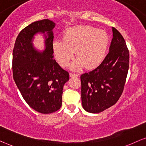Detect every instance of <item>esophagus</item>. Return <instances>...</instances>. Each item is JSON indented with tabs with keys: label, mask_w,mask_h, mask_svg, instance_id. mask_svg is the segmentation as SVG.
Wrapping results in <instances>:
<instances>
[{
	"label": "esophagus",
	"mask_w": 146,
	"mask_h": 146,
	"mask_svg": "<svg viewBox=\"0 0 146 146\" xmlns=\"http://www.w3.org/2000/svg\"><path fill=\"white\" fill-rule=\"evenodd\" d=\"M70 78L78 77V74H72V73H70Z\"/></svg>",
	"instance_id": "34e87169"
}]
</instances>
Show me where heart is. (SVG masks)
Returning <instances> with one entry per match:
<instances>
[{
  "instance_id": "b5f03b06",
  "label": "heart",
  "mask_w": 146,
  "mask_h": 146,
  "mask_svg": "<svg viewBox=\"0 0 146 146\" xmlns=\"http://www.w3.org/2000/svg\"><path fill=\"white\" fill-rule=\"evenodd\" d=\"M110 37L106 32L87 26H79L67 30L62 40L53 42L56 59L61 67L68 66L75 52L77 58L70 66L72 71H79L85 66L87 70L99 67L106 57Z\"/></svg>"
}]
</instances>
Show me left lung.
Instances as JSON below:
<instances>
[{
	"mask_svg": "<svg viewBox=\"0 0 146 146\" xmlns=\"http://www.w3.org/2000/svg\"><path fill=\"white\" fill-rule=\"evenodd\" d=\"M109 53L99 67L81 75L83 108L100 113L112 106L122 94L129 69V51L123 38L112 27Z\"/></svg>",
	"mask_w": 146,
	"mask_h": 146,
	"instance_id": "1",
	"label": "left lung"
}]
</instances>
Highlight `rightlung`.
I'll list each match as a JSON object with an SVG mask.
<instances>
[{
  "label": "right lung",
  "instance_id": "obj_1",
  "mask_svg": "<svg viewBox=\"0 0 146 146\" xmlns=\"http://www.w3.org/2000/svg\"><path fill=\"white\" fill-rule=\"evenodd\" d=\"M48 19L34 22L19 34L13 53V78L23 98L32 108L42 113L58 110L62 106L64 85L69 74L53 59V29ZM42 34L45 48L33 44L34 36Z\"/></svg>",
  "mask_w": 146,
  "mask_h": 146
}]
</instances>
